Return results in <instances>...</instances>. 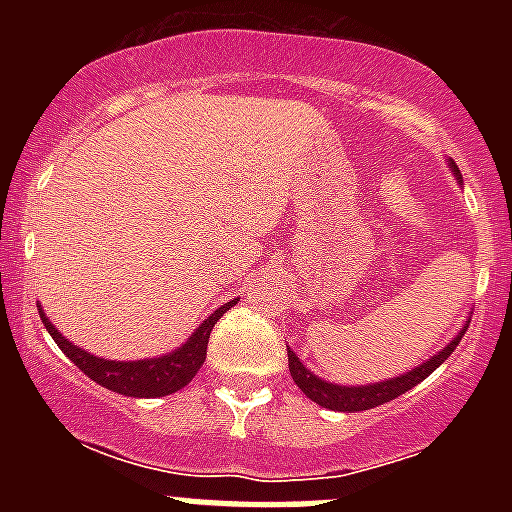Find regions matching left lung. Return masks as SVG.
Wrapping results in <instances>:
<instances>
[{
    "label": "left lung",
    "mask_w": 512,
    "mask_h": 512,
    "mask_svg": "<svg viewBox=\"0 0 512 512\" xmlns=\"http://www.w3.org/2000/svg\"><path fill=\"white\" fill-rule=\"evenodd\" d=\"M449 166H451V171L456 174V179H461V174H459V169H456L454 161H451ZM467 328H469V325H464V328L459 330V336H456L451 343H446V346H443L438 354H433L428 361L418 364L415 369H410V372L400 374V377L384 379V382H377V384L341 387V384L325 382V379L315 377L310 369H305V364L297 359V354L292 351V348H287L289 374H292V379H295L297 387H300V390L305 392V395L310 397L312 402H318V405H323V408H328V410H341V413H359V410L377 408V405H384V402L395 400V397H400V395H405L408 390H413L415 384L423 382L425 377H431L438 366L449 359L451 351L459 346L461 336H464V330H467Z\"/></svg>",
    "instance_id": "left-lung-1"
}]
</instances>
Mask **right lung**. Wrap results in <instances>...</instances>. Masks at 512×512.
I'll return each instance as SVG.
<instances>
[{"instance_id":"1","label":"right lung","mask_w":512,"mask_h":512,"mask_svg":"<svg viewBox=\"0 0 512 512\" xmlns=\"http://www.w3.org/2000/svg\"><path fill=\"white\" fill-rule=\"evenodd\" d=\"M238 300L225 302L223 307H217L210 318L202 320V325L189 336L187 343L171 351V354L158 356V359H143V361H110L99 359V356L89 354L84 348L74 346L69 338H63L56 330V325L45 318L43 307H38L40 320H43L45 330L51 333L53 341L58 343L63 354L69 356L81 372L94 379L97 384L107 387V390L117 392L125 397H164L171 392L182 390L194 379V374L200 372L207 356V341H210L212 325L223 318L225 312L235 305Z\"/></svg>"}]
</instances>
